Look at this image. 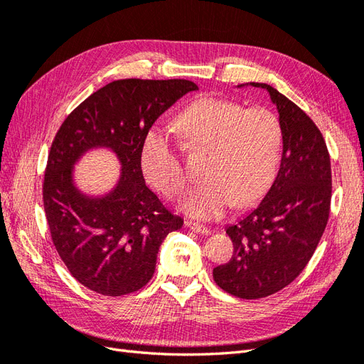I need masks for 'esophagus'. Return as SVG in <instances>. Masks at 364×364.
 <instances>
[{"instance_id":"1","label":"esophagus","mask_w":364,"mask_h":364,"mask_svg":"<svg viewBox=\"0 0 364 364\" xmlns=\"http://www.w3.org/2000/svg\"><path fill=\"white\" fill-rule=\"evenodd\" d=\"M185 225H186V228L191 229V230H194V232H197V234H202V235L211 234V230H209L206 226L199 225V223H196V222H191V220H188V222H186Z\"/></svg>"}]
</instances>
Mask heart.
Returning <instances> with one entry per match:
<instances>
[{"label": "heart", "mask_w": 364, "mask_h": 364, "mask_svg": "<svg viewBox=\"0 0 364 364\" xmlns=\"http://www.w3.org/2000/svg\"><path fill=\"white\" fill-rule=\"evenodd\" d=\"M174 127L186 146L208 150L206 179L182 200L186 214L215 218L232 203L247 206L269 190L282 147L279 119L269 109H245L223 98L203 97L183 109ZM141 165L150 183L165 197H178L183 191V162L167 134L149 132L141 149Z\"/></svg>", "instance_id": "heart-1"}]
</instances>
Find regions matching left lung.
I'll use <instances>...</instances> for the list:
<instances>
[{
    "mask_svg": "<svg viewBox=\"0 0 364 364\" xmlns=\"http://www.w3.org/2000/svg\"><path fill=\"white\" fill-rule=\"evenodd\" d=\"M282 130L277 179L264 199L226 228L234 243L229 262L213 277L220 289L241 299H259L287 287L313 257L329 217L331 162L321 130L299 106L267 83Z\"/></svg>",
    "mask_w": 364,
    "mask_h": 364,
    "instance_id": "left-lung-1",
    "label": "left lung"
}]
</instances>
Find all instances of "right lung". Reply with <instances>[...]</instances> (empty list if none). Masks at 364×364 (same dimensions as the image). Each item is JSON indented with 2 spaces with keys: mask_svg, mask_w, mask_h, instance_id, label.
I'll list each match as a JSON object with an SVG mask.
<instances>
[{
  "mask_svg": "<svg viewBox=\"0 0 364 364\" xmlns=\"http://www.w3.org/2000/svg\"><path fill=\"white\" fill-rule=\"evenodd\" d=\"M196 83L115 80L91 94L63 121L54 138L43 179V208L53 243L70 273L105 296L134 293L151 279L158 252L183 218L149 190L141 149L153 123ZM117 156L120 178L112 191L92 196L75 183L73 167L87 151Z\"/></svg>",
  "mask_w": 364,
  "mask_h": 364,
  "instance_id": "right-lung-1",
  "label": "right lung"
}]
</instances>
